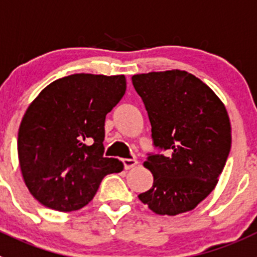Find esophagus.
<instances>
[{
  "label": "esophagus",
  "instance_id": "esophagus-1",
  "mask_svg": "<svg viewBox=\"0 0 257 257\" xmlns=\"http://www.w3.org/2000/svg\"><path fill=\"white\" fill-rule=\"evenodd\" d=\"M123 164H124V169H125V170H129V169L138 165V161L136 160V159H123Z\"/></svg>",
  "mask_w": 257,
  "mask_h": 257
}]
</instances>
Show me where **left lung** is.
<instances>
[{
	"label": "left lung",
	"mask_w": 257,
	"mask_h": 257,
	"mask_svg": "<svg viewBox=\"0 0 257 257\" xmlns=\"http://www.w3.org/2000/svg\"><path fill=\"white\" fill-rule=\"evenodd\" d=\"M132 82L149 114L155 146L168 151L143 163L154 184L138 198L159 215L191 211L218 184L229 155L232 126L225 106L188 71L136 74Z\"/></svg>",
	"instance_id": "1"
}]
</instances>
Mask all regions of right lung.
Masks as SVG:
<instances>
[{
    "instance_id": "right-lung-1",
    "label": "right lung",
    "mask_w": 257,
    "mask_h": 257,
    "mask_svg": "<svg viewBox=\"0 0 257 257\" xmlns=\"http://www.w3.org/2000/svg\"><path fill=\"white\" fill-rule=\"evenodd\" d=\"M124 75L73 74L48 84L27 108L18 133L24 183L38 202L75 211L123 163L103 157L106 114L123 98Z\"/></svg>"
}]
</instances>
